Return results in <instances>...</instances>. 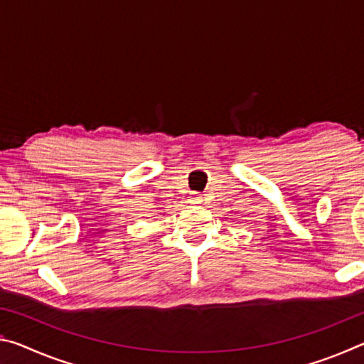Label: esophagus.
I'll use <instances>...</instances> for the list:
<instances>
[{"label": "esophagus", "instance_id": "obj_1", "mask_svg": "<svg viewBox=\"0 0 364 364\" xmlns=\"http://www.w3.org/2000/svg\"><path fill=\"white\" fill-rule=\"evenodd\" d=\"M189 202H191V204H200V202H202V196L194 193L193 196L189 197Z\"/></svg>", "mask_w": 364, "mask_h": 364}]
</instances>
